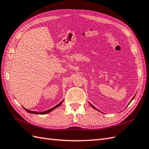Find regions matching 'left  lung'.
Masks as SVG:
<instances>
[{
  "label": "left lung",
  "instance_id": "8db88e82",
  "mask_svg": "<svg viewBox=\"0 0 149 149\" xmlns=\"http://www.w3.org/2000/svg\"><path fill=\"white\" fill-rule=\"evenodd\" d=\"M134 97H135V96H134V97H133V98H134ZM133 99H132V100H133ZM130 102H131V101H130ZM89 104H90V103H89ZM91 104V106H92V107H93V108H94V109H96V108H95V107H94V106H93V105H92V104Z\"/></svg>",
  "mask_w": 149,
  "mask_h": 149
}]
</instances>
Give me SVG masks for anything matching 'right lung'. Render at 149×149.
Instances as JSON below:
<instances>
[{
    "label": "right lung",
    "mask_w": 149,
    "mask_h": 149,
    "mask_svg": "<svg viewBox=\"0 0 149 149\" xmlns=\"http://www.w3.org/2000/svg\"><path fill=\"white\" fill-rule=\"evenodd\" d=\"M63 101H61L59 104H58L57 105H56L55 107H53V108H51V109H48V110H47V111H43V112H36V111H30V110H28V109H26V108H24V109L26 110V111L27 112H28V113H33V114H47V113H49V112H51L52 110H53L54 109H55V108H58V106H60L61 104H62V103L63 102Z\"/></svg>",
    "instance_id": "add662e5"
}]
</instances>
